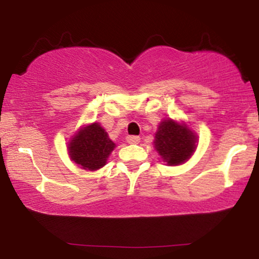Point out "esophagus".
Segmentation results:
<instances>
[{"instance_id":"obj_1","label":"esophagus","mask_w":259,"mask_h":259,"mask_svg":"<svg viewBox=\"0 0 259 259\" xmlns=\"http://www.w3.org/2000/svg\"><path fill=\"white\" fill-rule=\"evenodd\" d=\"M126 142H127V144H139L140 138H139V136H135V135H129L126 138Z\"/></svg>"}]
</instances>
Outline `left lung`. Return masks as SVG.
<instances>
[{
  "label": "left lung",
  "instance_id": "obj_1",
  "mask_svg": "<svg viewBox=\"0 0 259 259\" xmlns=\"http://www.w3.org/2000/svg\"><path fill=\"white\" fill-rule=\"evenodd\" d=\"M198 136L185 121L167 118L159 123L154 134L153 145L167 165H180L195 153Z\"/></svg>",
  "mask_w": 259,
  "mask_h": 259
}]
</instances>
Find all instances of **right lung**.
Segmentation results:
<instances>
[{
	"instance_id": "add662e5",
	"label": "right lung",
	"mask_w": 259,
	"mask_h": 259,
	"mask_svg": "<svg viewBox=\"0 0 259 259\" xmlns=\"http://www.w3.org/2000/svg\"><path fill=\"white\" fill-rule=\"evenodd\" d=\"M115 144L100 123L82 125L68 141L69 158L85 170H97L107 164Z\"/></svg>"
}]
</instances>
